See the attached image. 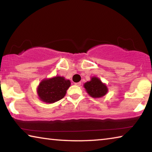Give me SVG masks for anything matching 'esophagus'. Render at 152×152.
I'll return each instance as SVG.
<instances>
[{
	"mask_svg": "<svg viewBox=\"0 0 152 152\" xmlns=\"http://www.w3.org/2000/svg\"><path fill=\"white\" fill-rule=\"evenodd\" d=\"M74 84H75L76 86H80V85H81V82H76V83H75Z\"/></svg>",
	"mask_w": 152,
	"mask_h": 152,
	"instance_id": "34e87169",
	"label": "esophagus"
}]
</instances>
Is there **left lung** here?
<instances>
[{
  "mask_svg": "<svg viewBox=\"0 0 152 152\" xmlns=\"http://www.w3.org/2000/svg\"><path fill=\"white\" fill-rule=\"evenodd\" d=\"M84 87L87 93L95 99L104 96L108 92V88L106 84L96 76L91 77V80L84 84Z\"/></svg>",
  "mask_w": 152,
  "mask_h": 152,
  "instance_id": "8db88e82",
  "label": "left lung"
}]
</instances>
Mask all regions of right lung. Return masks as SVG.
<instances>
[{
    "label": "right lung",
    "instance_id": "add662e5",
    "mask_svg": "<svg viewBox=\"0 0 152 152\" xmlns=\"http://www.w3.org/2000/svg\"><path fill=\"white\" fill-rule=\"evenodd\" d=\"M70 85V80H66L63 76L45 78L38 85L37 93L40 101L49 104L53 103L63 99Z\"/></svg>",
    "mask_w": 152,
    "mask_h": 152
}]
</instances>
